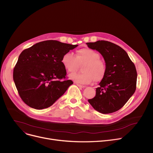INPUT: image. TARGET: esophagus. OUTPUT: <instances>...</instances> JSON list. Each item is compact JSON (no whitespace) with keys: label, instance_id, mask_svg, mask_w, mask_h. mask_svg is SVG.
<instances>
[{"label":"esophagus","instance_id":"1","mask_svg":"<svg viewBox=\"0 0 153 153\" xmlns=\"http://www.w3.org/2000/svg\"><path fill=\"white\" fill-rule=\"evenodd\" d=\"M76 85H77L79 87H80V88H85V85H82L79 84H76Z\"/></svg>","mask_w":153,"mask_h":153}]
</instances>
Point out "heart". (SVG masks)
Returning <instances> with one entry per match:
<instances>
[{
	"instance_id": "obj_1",
	"label": "heart",
	"mask_w": 153,
	"mask_h": 153,
	"mask_svg": "<svg viewBox=\"0 0 153 153\" xmlns=\"http://www.w3.org/2000/svg\"><path fill=\"white\" fill-rule=\"evenodd\" d=\"M100 58L97 51L89 48H80L76 51L75 56L70 53H65L61 58L63 67L68 72H74L79 64H83L82 72L73 73L69 77L72 81L80 84H89L94 81L100 82L105 77L107 66Z\"/></svg>"
}]
</instances>
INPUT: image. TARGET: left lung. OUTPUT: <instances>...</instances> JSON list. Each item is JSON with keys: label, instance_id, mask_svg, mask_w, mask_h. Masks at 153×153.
Wrapping results in <instances>:
<instances>
[{"label": "left lung", "instance_id": "obj_1", "mask_svg": "<svg viewBox=\"0 0 153 153\" xmlns=\"http://www.w3.org/2000/svg\"><path fill=\"white\" fill-rule=\"evenodd\" d=\"M86 45L102 55L107 66L105 76L96 89L95 96L88 102L100 113L117 111L136 91L137 72L134 64L123 48L113 43L101 40Z\"/></svg>", "mask_w": 153, "mask_h": 153}]
</instances>
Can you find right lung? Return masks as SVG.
Segmentation results:
<instances>
[{"label":"right lung","mask_w":153,"mask_h":153,"mask_svg":"<svg viewBox=\"0 0 153 153\" xmlns=\"http://www.w3.org/2000/svg\"><path fill=\"white\" fill-rule=\"evenodd\" d=\"M77 45L47 40L38 43L20 54L13 78L20 98L37 110L50 107L73 84L66 77L62 56Z\"/></svg>","instance_id":"add662e5"}]
</instances>
